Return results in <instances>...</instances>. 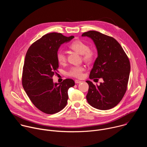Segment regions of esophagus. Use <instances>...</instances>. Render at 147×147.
Returning a JSON list of instances; mask_svg holds the SVG:
<instances>
[{
  "label": "esophagus",
  "instance_id": "34e87169",
  "mask_svg": "<svg viewBox=\"0 0 147 147\" xmlns=\"http://www.w3.org/2000/svg\"><path fill=\"white\" fill-rule=\"evenodd\" d=\"M81 82H82L81 81H80V80H75V83L76 84H79V83H81Z\"/></svg>",
  "mask_w": 147,
  "mask_h": 147
}]
</instances>
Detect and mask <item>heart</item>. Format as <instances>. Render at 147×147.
Here are the masks:
<instances>
[{
	"instance_id": "obj_1",
	"label": "heart",
	"mask_w": 147,
	"mask_h": 147,
	"mask_svg": "<svg viewBox=\"0 0 147 147\" xmlns=\"http://www.w3.org/2000/svg\"><path fill=\"white\" fill-rule=\"evenodd\" d=\"M69 48L81 54L82 60L88 63H92L95 59L96 51L92 48H90L87 44L81 40H76L72 42L69 45ZM56 58L58 63L60 65H64L66 61V55L62 51L57 52ZM84 70L85 67L83 66H73L67 72V75L70 77L80 78L83 76V71Z\"/></svg>"
}]
</instances>
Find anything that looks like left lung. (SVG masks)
I'll use <instances>...</instances> for the list:
<instances>
[{
  "mask_svg": "<svg viewBox=\"0 0 147 147\" xmlns=\"http://www.w3.org/2000/svg\"><path fill=\"white\" fill-rule=\"evenodd\" d=\"M82 36L91 38L98 50V57L90 78H101L103 80L99 86L94 85L90 81H86L89 85L87 100L96 109H112L121 101L127 89L130 71L129 57L112 36L95 31L86 32Z\"/></svg>",
  "mask_w": 147,
  "mask_h": 147,
  "instance_id": "left-lung-1",
  "label": "left lung"
}]
</instances>
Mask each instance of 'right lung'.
I'll use <instances>...</instances> for the list:
<instances>
[{
    "instance_id": "obj_1",
    "label": "right lung",
    "mask_w": 147,
    "mask_h": 147,
    "mask_svg": "<svg viewBox=\"0 0 147 147\" xmlns=\"http://www.w3.org/2000/svg\"><path fill=\"white\" fill-rule=\"evenodd\" d=\"M74 37L49 33L34 42L27 52L22 85L34 106L45 113L54 114L63 109L69 98L68 90L75 85L72 79L53 84L52 78L59 67L56 58L59 48Z\"/></svg>"
}]
</instances>
